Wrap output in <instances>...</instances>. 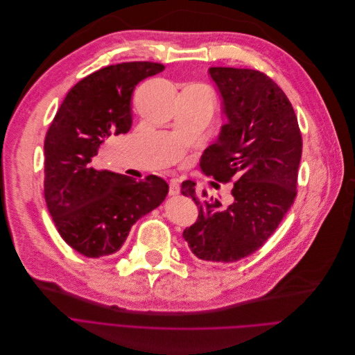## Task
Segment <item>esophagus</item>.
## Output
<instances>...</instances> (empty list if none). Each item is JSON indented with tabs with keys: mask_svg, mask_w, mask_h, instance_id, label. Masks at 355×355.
Listing matches in <instances>:
<instances>
[{
	"mask_svg": "<svg viewBox=\"0 0 355 355\" xmlns=\"http://www.w3.org/2000/svg\"><path fill=\"white\" fill-rule=\"evenodd\" d=\"M179 189H180V187H179L178 179H172L171 183H168V195H171V196L178 195V193H179Z\"/></svg>",
	"mask_w": 355,
	"mask_h": 355,
	"instance_id": "esophagus-1",
	"label": "esophagus"
}]
</instances>
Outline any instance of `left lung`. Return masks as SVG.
I'll list each match as a JSON object with an SVG mask.
<instances>
[{
  "instance_id": "1",
  "label": "left lung",
  "mask_w": 355,
  "mask_h": 355,
  "mask_svg": "<svg viewBox=\"0 0 355 355\" xmlns=\"http://www.w3.org/2000/svg\"><path fill=\"white\" fill-rule=\"evenodd\" d=\"M228 124L200 157L204 175L232 182V202L223 207L195 183L182 193L198 205V221L183 231L193 256L232 263L264 245L297 195L302 134L291 101L266 73L239 67H209Z\"/></svg>"
}]
</instances>
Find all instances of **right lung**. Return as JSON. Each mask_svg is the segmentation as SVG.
<instances>
[{"instance_id": "1", "label": "right lung", "mask_w": 355, "mask_h": 355, "mask_svg": "<svg viewBox=\"0 0 355 355\" xmlns=\"http://www.w3.org/2000/svg\"><path fill=\"white\" fill-rule=\"evenodd\" d=\"M164 71L155 62L103 67L71 88L44 139L43 192L60 237L82 256L118 251L139 219L166 199L159 176L143 180L92 167L98 147L131 127V95L143 79Z\"/></svg>"}]
</instances>
